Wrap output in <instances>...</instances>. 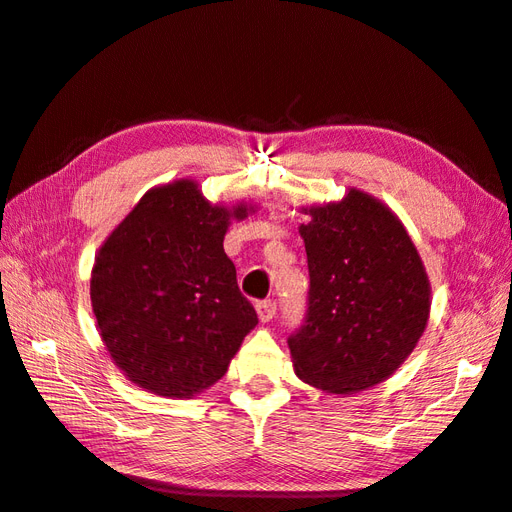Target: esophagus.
Here are the masks:
<instances>
[{
  "label": "esophagus",
  "mask_w": 512,
  "mask_h": 512,
  "mask_svg": "<svg viewBox=\"0 0 512 512\" xmlns=\"http://www.w3.org/2000/svg\"><path fill=\"white\" fill-rule=\"evenodd\" d=\"M256 312H258V318L262 322H269L275 318V312H277V303L273 299H265V301H258L256 303Z\"/></svg>",
  "instance_id": "esophagus-1"
}]
</instances>
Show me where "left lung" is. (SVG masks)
<instances>
[{
  "label": "left lung",
  "instance_id": "left-lung-1",
  "mask_svg": "<svg viewBox=\"0 0 512 512\" xmlns=\"http://www.w3.org/2000/svg\"><path fill=\"white\" fill-rule=\"evenodd\" d=\"M309 215L299 228L307 309L288 335L294 374L350 395L389 378L414 350L429 318V280L406 228L380 200L350 190Z\"/></svg>",
  "mask_w": 512,
  "mask_h": 512
}]
</instances>
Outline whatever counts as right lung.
Returning a JSON list of instances; mask_svg holds the SVG:
<instances>
[{
	"instance_id": "1",
	"label": "right lung",
	"mask_w": 512,
	"mask_h": 512,
	"mask_svg": "<svg viewBox=\"0 0 512 512\" xmlns=\"http://www.w3.org/2000/svg\"><path fill=\"white\" fill-rule=\"evenodd\" d=\"M194 181L147 192L104 241L91 273L102 342L134 384L192 397L218 382L258 316L224 252L230 218Z\"/></svg>"
}]
</instances>
